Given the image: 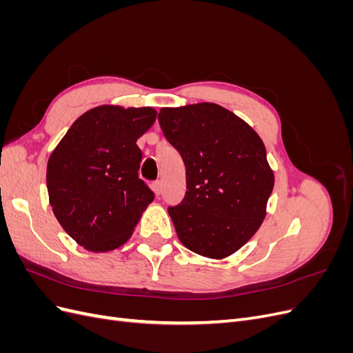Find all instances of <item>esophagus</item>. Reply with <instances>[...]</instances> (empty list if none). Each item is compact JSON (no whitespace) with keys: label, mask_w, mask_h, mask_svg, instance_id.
<instances>
[{"label":"esophagus","mask_w":353,"mask_h":353,"mask_svg":"<svg viewBox=\"0 0 353 353\" xmlns=\"http://www.w3.org/2000/svg\"><path fill=\"white\" fill-rule=\"evenodd\" d=\"M152 188L154 191V194L159 196L160 193H162V183H160V181H154V183L152 184Z\"/></svg>","instance_id":"esophagus-1"}]
</instances>
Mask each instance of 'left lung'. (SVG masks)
<instances>
[{
	"instance_id": "1",
	"label": "left lung",
	"mask_w": 353,
	"mask_h": 353,
	"mask_svg": "<svg viewBox=\"0 0 353 353\" xmlns=\"http://www.w3.org/2000/svg\"><path fill=\"white\" fill-rule=\"evenodd\" d=\"M159 125L185 165V197L168 208L179 241L206 258H227L258 231L272 193L262 140L213 103L160 109Z\"/></svg>"
}]
</instances>
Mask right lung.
<instances>
[{
  "instance_id": "obj_1",
  "label": "right lung",
  "mask_w": 353,
  "mask_h": 353,
  "mask_svg": "<svg viewBox=\"0 0 353 353\" xmlns=\"http://www.w3.org/2000/svg\"><path fill=\"white\" fill-rule=\"evenodd\" d=\"M156 121L152 108L100 105L79 116L47 165L50 205L79 245L109 252L128 241L154 200L138 178L137 140Z\"/></svg>"
}]
</instances>
